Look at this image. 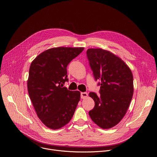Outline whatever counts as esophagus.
<instances>
[{"mask_svg":"<svg viewBox=\"0 0 157 157\" xmlns=\"http://www.w3.org/2000/svg\"><path fill=\"white\" fill-rule=\"evenodd\" d=\"M88 96V94L87 92H81L80 97L81 99H86Z\"/></svg>","mask_w":157,"mask_h":157,"instance_id":"obj_1","label":"esophagus"}]
</instances>
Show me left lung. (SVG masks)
<instances>
[{
	"label": "left lung",
	"instance_id": "obj_1",
	"mask_svg": "<svg viewBox=\"0 0 157 157\" xmlns=\"http://www.w3.org/2000/svg\"><path fill=\"white\" fill-rule=\"evenodd\" d=\"M87 56L95 80L101 81V95L89 93L95 106L89 114L100 128L109 129L117 124L127 112L133 95V77L124 62L109 51L89 48Z\"/></svg>",
	"mask_w": 157,
	"mask_h": 157
}]
</instances>
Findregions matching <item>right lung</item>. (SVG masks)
<instances>
[{
	"label": "right lung",
	"instance_id": "right-lung-1",
	"mask_svg": "<svg viewBox=\"0 0 157 157\" xmlns=\"http://www.w3.org/2000/svg\"><path fill=\"white\" fill-rule=\"evenodd\" d=\"M84 48L57 47L40 53L32 62L27 82L28 94L38 117L48 128L58 129L68 124L80 99L79 91L63 87L67 67Z\"/></svg>",
	"mask_w": 157,
	"mask_h": 157
}]
</instances>
